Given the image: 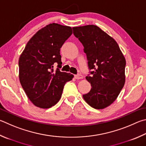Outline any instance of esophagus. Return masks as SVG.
Wrapping results in <instances>:
<instances>
[{"label": "esophagus", "instance_id": "esophagus-1", "mask_svg": "<svg viewBox=\"0 0 146 146\" xmlns=\"http://www.w3.org/2000/svg\"><path fill=\"white\" fill-rule=\"evenodd\" d=\"M75 78L76 79H77V80H79V79H82V78H83V76H82V75H80V74H78V75H75Z\"/></svg>", "mask_w": 146, "mask_h": 146}]
</instances>
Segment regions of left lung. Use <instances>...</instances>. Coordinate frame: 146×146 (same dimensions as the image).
I'll return each instance as SVG.
<instances>
[{"instance_id": "1", "label": "left lung", "mask_w": 146, "mask_h": 146, "mask_svg": "<svg viewBox=\"0 0 146 146\" xmlns=\"http://www.w3.org/2000/svg\"><path fill=\"white\" fill-rule=\"evenodd\" d=\"M73 30L84 47L89 68L93 70L86 78L91 83V91L83 98L92 108L103 109L117 99L125 83V58L115 39L98 26Z\"/></svg>"}]
</instances>
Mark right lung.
<instances>
[{"mask_svg": "<svg viewBox=\"0 0 146 146\" xmlns=\"http://www.w3.org/2000/svg\"><path fill=\"white\" fill-rule=\"evenodd\" d=\"M72 34L69 26L53 23L39 30L30 39L20 55L19 80L29 99L36 107L49 108L59 102L71 73L54 70L61 67L60 48Z\"/></svg>", "mask_w": 146, "mask_h": 146, "instance_id": "obj_1", "label": "right lung"}]
</instances>
